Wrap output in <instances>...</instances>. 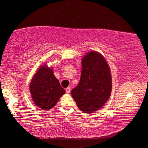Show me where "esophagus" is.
Returning <instances> with one entry per match:
<instances>
[{
	"label": "esophagus",
	"mask_w": 148,
	"mask_h": 148,
	"mask_svg": "<svg viewBox=\"0 0 148 148\" xmlns=\"http://www.w3.org/2000/svg\"><path fill=\"white\" fill-rule=\"evenodd\" d=\"M65 91H66V93H70L71 91V89L70 88V87H67V88H66V89H65Z\"/></svg>",
	"instance_id": "1"
}]
</instances>
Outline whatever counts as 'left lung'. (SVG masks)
<instances>
[{"mask_svg":"<svg viewBox=\"0 0 148 148\" xmlns=\"http://www.w3.org/2000/svg\"><path fill=\"white\" fill-rule=\"evenodd\" d=\"M112 92V76L108 64L101 54L91 51L82 60V73L71 95L77 107L92 113L102 107Z\"/></svg>","mask_w":148,"mask_h":148,"instance_id":"left-lung-1","label":"left lung"}]
</instances>
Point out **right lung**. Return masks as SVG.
<instances>
[{"label": "right lung", "mask_w": 148, "mask_h": 148, "mask_svg": "<svg viewBox=\"0 0 148 148\" xmlns=\"http://www.w3.org/2000/svg\"><path fill=\"white\" fill-rule=\"evenodd\" d=\"M30 92L34 104L44 110L51 109L56 104L64 89L55 77L53 70L42 66L32 77Z\"/></svg>", "instance_id": "right-lung-1"}]
</instances>
